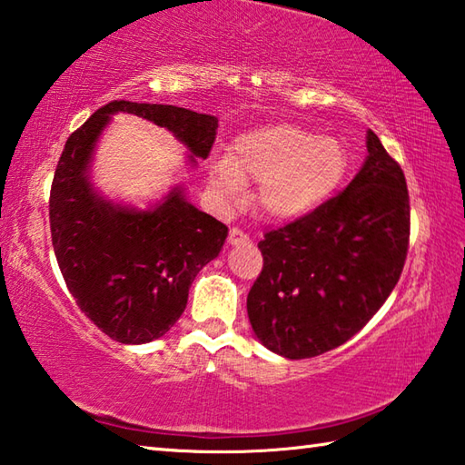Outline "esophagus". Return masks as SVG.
<instances>
[{
  "instance_id": "34e87169",
  "label": "esophagus",
  "mask_w": 465,
  "mask_h": 465,
  "mask_svg": "<svg viewBox=\"0 0 465 465\" xmlns=\"http://www.w3.org/2000/svg\"><path fill=\"white\" fill-rule=\"evenodd\" d=\"M229 242H231V244L247 242V234H244L241 229H231V232H229Z\"/></svg>"
}]
</instances>
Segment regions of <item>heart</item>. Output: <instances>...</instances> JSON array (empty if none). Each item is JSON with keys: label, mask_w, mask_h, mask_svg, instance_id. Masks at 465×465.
Returning <instances> with one entry per match:
<instances>
[{"label": "heart", "mask_w": 465, "mask_h": 465, "mask_svg": "<svg viewBox=\"0 0 465 465\" xmlns=\"http://www.w3.org/2000/svg\"><path fill=\"white\" fill-rule=\"evenodd\" d=\"M350 165L340 137L297 125H267L234 139L229 157L210 168V183L221 198H239L244 183H259L255 203L273 221H293L334 194Z\"/></svg>", "instance_id": "heart-1"}]
</instances>
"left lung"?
<instances>
[{
	"label": "left lung",
	"mask_w": 465,
	"mask_h": 465,
	"mask_svg": "<svg viewBox=\"0 0 465 465\" xmlns=\"http://www.w3.org/2000/svg\"><path fill=\"white\" fill-rule=\"evenodd\" d=\"M354 180L313 213L265 232L247 297L252 331L289 361L320 356L361 331L395 289L409 247V192L374 131Z\"/></svg>",
	"instance_id": "1"
}]
</instances>
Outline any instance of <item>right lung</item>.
<instances>
[{"instance_id":"obj_1","label":"right lung","mask_w":465,"mask_h":465,"mask_svg":"<svg viewBox=\"0 0 465 465\" xmlns=\"http://www.w3.org/2000/svg\"><path fill=\"white\" fill-rule=\"evenodd\" d=\"M115 113L172 131L190 152V168L208 157L218 119L173 104L113 101L68 137L56 165L50 231L68 292L109 338L145 344L178 322L192 282L218 257L229 229L190 204L182 186L147 208L113 203L93 186L94 147Z\"/></svg>"}]
</instances>
